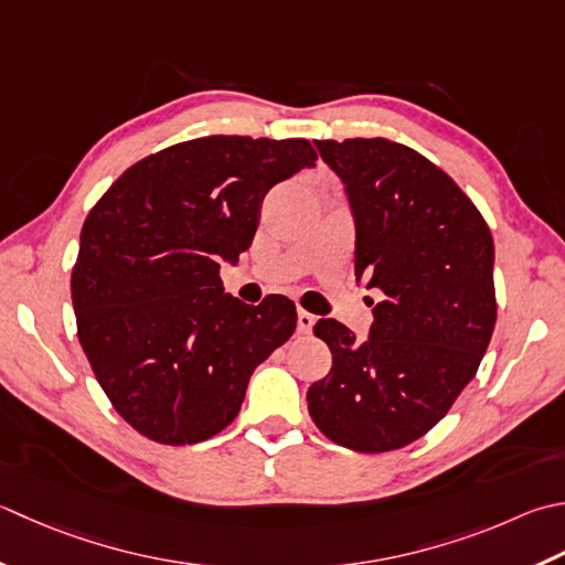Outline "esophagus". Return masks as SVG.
Returning a JSON list of instances; mask_svg holds the SVG:
<instances>
[{"label":"esophagus","instance_id":"1","mask_svg":"<svg viewBox=\"0 0 565 565\" xmlns=\"http://www.w3.org/2000/svg\"><path fill=\"white\" fill-rule=\"evenodd\" d=\"M296 326H298V333L308 335V333H311V330H313V326H316V316L308 313V311H298Z\"/></svg>","mask_w":565,"mask_h":565}]
</instances>
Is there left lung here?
Segmentation results:
<instances>
[{
  "label": "left lung",
  "instance_id": "obj_1",
  "mask_svg": "<svg viewBox=\"0 0 565 565\" xmlns=\"http://www.w3.org/2000/svg\"><path fill=\"white\" fill-rule=\"evenodd\" d=\"M313 143L345 185L358 281L384 298L367 340L333 318L316 323L333 367L308 386V414L338 446L396 450L448 414L490 345L492 235L456 181L404 143Z\"/></svg>",
  "mask_w": 565,
  "mask_h": 565
}]
</instances>
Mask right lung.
<instances>
[{
	"instance_id": "1",
	"label": "right lung",
	"mask_w": 565,
	"mask_h": 565,
	"mask_svg": "<svg viewBox=\"0 0 565 565\" xmlns=\"http://www.w3.org/2000/svg\"><path fill=\"white\" fill-rule=\"evenodd\" d=\"M306 139L201 137L141 159L87 215L71 276L77 340L141 436L201 444L235 422L252 372L296 330V306L225 294L269 188L313 169Z\"/></svg>"
}]
</instances>
